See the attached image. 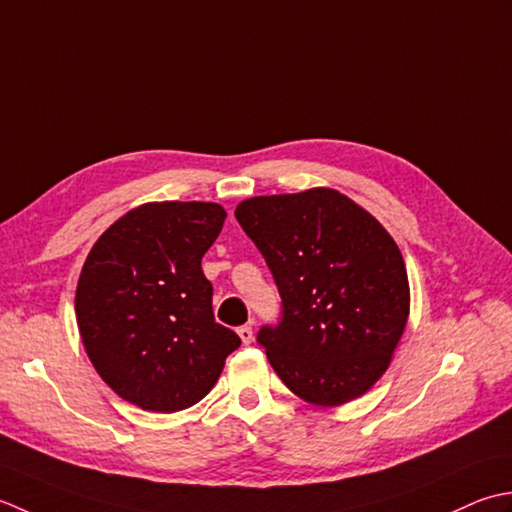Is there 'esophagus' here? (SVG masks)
<instances>
[{
    "mask_svg": "<svg viewBox=\"0 0 512 512\" xmlns=\"http://www.w3.org/2000/svg\"><path fill=\"white\" fill-rule=\"evenodd\" d=\"M236 331H238V338L243 340V344H249V342L254 340V329H252V325H243V327H238Z\"/></svg>",
    "mask_w": 512,
    "mask_h": 512,
    "instance_id": "obj_1",
    "label": "esophagus"
}]
</instances>
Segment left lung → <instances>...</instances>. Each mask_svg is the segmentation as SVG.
<instances>
[{"label":"left lung","mask_w":512,"mask_h":512,"mask_svg":"<svg viewBox=\"0 0 512 512\" xmlns=\"http://www.w3.org/2000/svg\"><path fill=\"white\" fill-rule=\"evenodd\" d=\"M236 221L276 280L283 311L258 344L298 398L338 406L389 369L409 318V278L398 245L344 194L247 198Z\"/></svg>","instance_id":"left-lung-1"}]
</instances>
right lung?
Here are the masks:
<instances>
[{
	"instance_id": "1",
	"label": "right lung",
	"mask_w": 512,
	"mask_h": 512,
	"mask_svg": "<svg viewBox=\"0 0 512 512\" xmlns=\"http://www.w3.org/2000/svg\"><path fill=\"white\" fill-rule=\"evenodd\" d=\"M225 216L216 203H145L110 225L83 263L75 296L83 347L101 380L143 411L203 400L241 347L214 320L201 269Z\"/></svg>"
}]
</instances>
